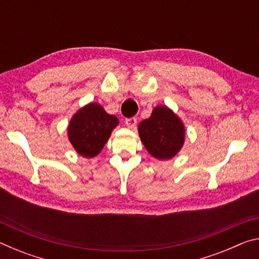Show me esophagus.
<instances>
[{
    "label": "esophagus",
    "instance_id": "obj_1",
    "mask_svg": "<svg viewBox=\"0 0 259 259\" xmlns=\"http://www.w3.org/2000/svg\"><path fill=\"white\" fill-rule=\"evenodd\" d=\"M125 124L128 128L134 129L136 124H137V119L136 117H128V119H125Z\"/></svg>",
    "mask_w": 259,
    "mask_h": 259
}]
</instances>
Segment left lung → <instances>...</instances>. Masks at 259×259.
Masks as SVG:
<instances>
[{
    "label": "left lung",
    "instance_id": "left-lung-1",
    "mask_svg": "<svg viewBox=\"0 0 259 259\" xmlns=\"http://www.w3.org/2000/svg\"><path fill=\"white\" fill-rule=\"evenodd\" d=\"M138 133L148 153L159 160L174 157L185 139L183 122L165 106L153 109L152 115L139 123Z\"/></svg>",
    "mask_w": 259,
    "mask_h": 259
}]
</instances>
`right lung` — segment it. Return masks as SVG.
<instances>
[{
    "mask_svg": "<svg viewBox=\"0 0 259 259\" xmlns=\"http://www.w3.org/2000/svg\"><path fill=\"white\" fill-rule=\"evenodd\" d=\"M117 124L119 120L105 112L99 104H88L78 109L69 122V142L80 155L94 157L103 150Z\"/></svg>",
    "mask_w": 259,
    "mask_h": 259,
    "instance_id": "add662e5",
    "label": "right lung"
}]
</instances>
